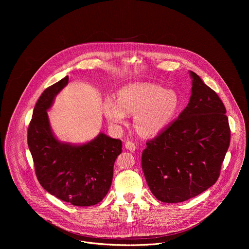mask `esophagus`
I'll list each match as a JSON object with an SVG mask.
<instances>
[{"mask_svg": "<svg viewBox=\"0 0 249 249\" xmlns=\"http://www.w3.org/2000/svg\"><path fill=\"white\" fill-rule=\"evenodd\" d=\"M124 146H125L126 149H128L130 151H134L136 149V144L134 142H130V141H127L125 142Z\"/></svg>", "mask_w": 249, "mask_h": 249, "instance_id": "1", "label": "esophagus"}]
</instances>
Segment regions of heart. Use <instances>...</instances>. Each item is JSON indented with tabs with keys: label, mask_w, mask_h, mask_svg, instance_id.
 I'll use <instances>...</instances> for the list:
<instances>
[{
	"label": "heart",
	"mask_w": 249,
	"mask_h": 249,
	"mask_svg": "<svg viewBox=\"0 0 249 249\" xmlns=\"http://www.w3.org/2000/svg\"><path fill=\"white\" fill-rule=\"evenodd\" d=\"M181 101L174 90L151 83H133L123 87L118 100L108 96L103 105L107 121L116 127L127 123L134 115V126L143 136H156L174 122Z\"/></svg>",
	"instance_id": "b5f03b06"
}]
</instances>
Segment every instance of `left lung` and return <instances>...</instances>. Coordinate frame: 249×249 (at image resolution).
Listing matches in <instances>:
<instances>
[{
	"mask_svg": "<svg viewBox=\"0 0 249 249\" xmlns=\"http://www.w3.org/2000/svg\"><path fill=\"white\" fill-rule=\"evenodd\" d=\"M188 106L165 131L146 142L142 169L162 202L188 200L213 186L230 143L226 109L194 71Z\"/></svg>",
	"mask_w": 249,
	"mask_h": 249,
	"instance_id": "obj_1",
	"label": "left lung"
}]
</instances>
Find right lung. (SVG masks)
Returning <instances> with one entry per match:
<instances>
[{
  "mask_svg": "<svg viewBox=\"0 0 249 249\" xmlns=\"http://www.w3.org/2000/svg\"><path fill=\"white\" fill-rule=\"evenodd\" d=\"M68 80L67 75L40 96L29 125L28 144L37 179L48 193L74 206H91L102 201L110 189L122 141L103 132L80 144L56 138L47 111Z\"/></svg>",
  "mask_w": 249,
  "mask_h": 249,
  "instance_id": "right-lung-1",
  "label": "right lung"
}]
</instances>
